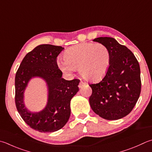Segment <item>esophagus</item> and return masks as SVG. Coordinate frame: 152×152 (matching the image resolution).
Listing matches in <instances>:
<instances>
[{"instance_id":"1","label":"esophagus","mask_w":152,"mask_h":152,"mask_svg":"<svg viewBox=\"0 0 152 152\" xmlns=\"http://www.w3.org/2000/svg\"><path fill=\"white\" fill-rule=\"evenodd\" d=\"M85 85V83L84 82L81 81V82L79 83V88H81V87H83V86Z\"/></svg>"}]
</instances>
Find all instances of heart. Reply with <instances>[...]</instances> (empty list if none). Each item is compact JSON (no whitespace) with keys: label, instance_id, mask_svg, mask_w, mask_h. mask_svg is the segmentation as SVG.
<instances>
[{"label":"heart","instance_id":"1","mask_svg":"<svg viewBox=\"0 0 152 152\" xmlns=\"http://www.w3.org/2000/svg\"><path fill=\"white\" fill-rule=\"evenodd\" d=\"M63 59L64 62L59 63L63 71L69 73L79 69L81 75L87 81L98 82L107 73L110 54L104 44L82 43L65 50Z\"/></svg>","mask_w":152,"mask_h":152}]
</instances>
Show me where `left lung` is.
I'll return each instance as SVG.
<instances>
[{
    "label": "left lung",
    "instance_id": "8db88e82",
    "mask_svg": "<svg viewBox=\"0 0 152 152\" xmlns=\"http://www.w3.org/2000/svg\"><path fill=\"white\" fill-rule=\"evenodd\" d=\"M104 44L110 54L107 73L98 83L90 84L92 110L106 120L121 119L132 110L141 92L140 68L134 53L110 37L93 39Z\"/></svg>",
    "mask_w": 152,
    "mask_h": 152
}]
</instances>
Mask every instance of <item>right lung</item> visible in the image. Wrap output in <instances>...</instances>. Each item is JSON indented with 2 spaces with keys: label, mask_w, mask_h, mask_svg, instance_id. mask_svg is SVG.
Masks as SVG:
<instances>
[{
  "label": "right lung",
  "mask_w": 152,
  "mask_h": 152,
  "mask_svg": "<svg viewBox=\"0 0 152 152\" xmlns=\"http://www.w3.org/2000/svg\"><path fill=\"white\" fill-rule=\"evenodd\" d=\"M64 49L50 44L38 45L26 55L16 73L17 110L30 128L40 132H53L64 126L71 114V100L79 91V79L67 81L61 77L57 58ZM34 76L45 80L49 92L47 107L38 113H31L23 103V91Z\"/></svg>",
  "instance_id": "right-lung-1"
}]
</instances>
